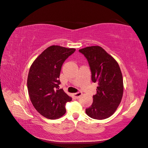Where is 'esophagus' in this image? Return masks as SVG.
<instances>
[{
	"label": "esophagus",
	"mask_w": 148,
	"mask_h": 148,
	"mask_svg": "<svg viewBox=\"0 0 148 148\" xmlns=\"http://www.w3.org/2000/svg\"><path fill=\"white\" fill-rule=\"evenodd\" d=\"M82 95V92H78L77 93L73 94V96H75V98H77V99H78V98H79L80 96H81Z\"/></svg>",
	"instance_id": "1"
}]
</instances>
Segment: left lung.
Masks as SVG:
<instances>
[{"mask_svg":"<svg viewBox=\"0 0 148 148\" xmlns=\"http://www.w3.org/2000/svg\"><path fill=\"white\" fill-rule=\"evenodd\" d=\"M79 52L87 59L92 82L98 84L92 104L86 109V113L94 119L109 118L117 110L123 96V77L120 66L100 46L86 47Z\"/></svg>","mask_w":148,"mask_h":148,"instance_id":"left-lung-1","label":"left lung"}]
</instances>
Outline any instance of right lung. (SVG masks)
Returning <instances> with one entry per match:
<instances>
[{
    "label": "right lung",
    "instance_id": "obj_1",
    "mask_svg": "<svg viewBox=\"0 0 148 148\" xmlns=\"http://www.w3.org/2000/svg\"><path fill=\"white\" fill-rule=\"evenodd\" d=\"M76 49L51 46L40 54L31 65L27 86L30 100L38 112L54 120L66 112L65 104L71 97L59 89L62 66Z\"/></svg>",
    "mask_w": 148,
    "mask_h": 148
}]
</instances>
